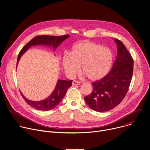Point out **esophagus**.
Instances as JSON below:
<instances>
[{"instance_id":"1","label":"esophagus","mask_w":150,"mask_h":150,"mask_svg":"<svg viewBox=\"0 0 150 150\" xmlns=\"http://www.w3.org/2000/svg\"><path fill=\"white\" fill-rule=\"evenodd\" d=\"M79 84H80V83L78 82V81H75V80H74V81H73L72 84V85L73 86H78V85H79Z\"/></svg>"}]
</instances>
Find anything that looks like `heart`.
<instances>
[{"instance_id":"b5f03b06","label":"heart","mask_w":150,"mask_h":150,"mask_svg":"<svg viewBox=\"0 0 150 150\" xmlns=\"http://www.w3.org/2000/svg\"><path fill=\"white\" fill-rule=\"evenodd\" d=\"M114 61L112 51L102 45L90 41L74 44L69 55L63 57L62 63L65 72L69 76L82 71L93 81L103 78L110 71Z\"/></svg>"}]
</instances>
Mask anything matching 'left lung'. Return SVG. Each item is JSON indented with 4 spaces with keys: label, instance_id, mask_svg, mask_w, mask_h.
<instances>
[{
    "label": "left lung",
    "instance_id": "8db88e82",
    "mask_svg": "<svg viewBox=\"0 0 150 150\" xmlns=\"http://www.w3.org/2000/svg\"><path fill=\"white\" fill-rule=\"evenodd\" d=\"M117 55L112 69L102 79L93 83V91L84 100L93 110L98 112L110 111L125 97L133 71V60L125 45L117 39Z\"/></svg>",
    "mask_w": 150,
    "mask_h": 150
}]
</instances>
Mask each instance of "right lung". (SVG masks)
Segmentation results:
<instances>
[{
  "label": "right lung",
  "mask_w": 150,
  "mask_h": 150,
  "mask_svg": "<svg viewBox=\"0 0 150 150\" xmlns=\"http://www.w3.org/2000/svg\"><path fill=\"white\" fill-rule=\"evenodd\" d=\"M69 36H70L69 35L60 36L42 35L34 38L20 51L17 58V67L23 54L28 51L31 46L44 45L51 48L55 51L58 46L62 44L64 40L69 38ZM72 83V80L67 81L59 79L55 88L54 89L52 93L48 98L40 101H33L29 100L23 96L22 93H21V94L25 101L33 108L40 111H50L59 105V103L64 98L67 89L71 87Z\"/></svg>",
  "instance_id": "obj_1"
}]
</instances>
